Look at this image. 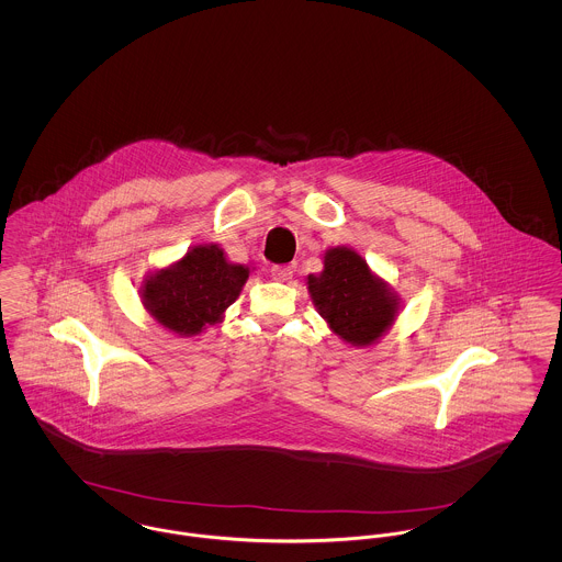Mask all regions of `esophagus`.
<instances>
[{
  "instance_id": "obj_1",
  "label": "esophagus",
  "mask_w": 562,
  "mask_h": 562,
  "mask_svg": "<svg viewBox=\"0 0 562 562\" xmlns=\"http://www.w3.org/2000/svg\"><path fill=\"white\" fill-rule=\"evenodd\" d=\"M271 278L278 282H289L293 278V269L289 266H273L271 268Z\"/></svg>"
}]
</instances>
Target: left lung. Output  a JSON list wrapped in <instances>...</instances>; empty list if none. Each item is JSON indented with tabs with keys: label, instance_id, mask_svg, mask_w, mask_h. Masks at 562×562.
<instances>
[{
	"label": "left lung",
	"instance_id": "left-lung-1",
	"mask_svg": "<svg viewBox=\"0 0 562 562\" xmlns=\"http://www.w3.org/2000/svg\"><path fill=\"white\" fill-rule=\"evenodd\" d=\"M307 291L330 330L353 348L376 344L401 310L396 291L348 246L324 252V269L307 276Z\"/></svg>",
	"mask_w": 562,
	"mask_h": 562
}]
</instances>
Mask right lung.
I'll use <instances>...</instances> for the list:
<instances>
[{"mask_svg": "<svg viewBox=\"0 0 562 562\" xmlns=\"http://www.w3.org/2000/svg\"><path fill=\"white\" fill-rule=\"evenodd\" d=\"M248 273L246 266L229 263L218 244H198L177 263L149 273L138 294L154 321L179 337H193L223 321Z\"/></svg>", "mask_w": 562, "mask_h": 562, "instance_id": "obj_1", "label": "right lung"}]
</instances>
